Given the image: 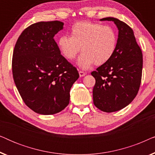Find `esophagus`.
Returning a JSON list of instances; mask_svg holds the SVG:
<instances>
[{
	"label": "esophagus",
	"mask_w": 155,
	"mask_h": 155,
	"mask_svg": "<svg viewBox=\"0 0 155 155\" xmlns=\"http://www.w3.org/2000/svg\"><path fill=\"white\" fill-rule=\"evenodd\" d=\"M79 75L80 77H84V76L86 75V73L83 71H79Z\"/></svg>",
	"instance_id": "1"
}]
</instances>
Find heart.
Masks as SVG:
<instances>
[{
  "instance_id": "b5f03b06",
  "label": "heart",
  "mask_w": 155,
  "mask_h": 155,
  "mask_svg": "<svg viewBox=\"0 0 155 155\" xmlns=\"http://www.w3.org/2000/svg\"><path fill=\"white\" fill-rule=\"evenodd\" d=\"M118 37L110 26L91 22H80L73 25L71 37L61 36L57 45L61 54L68 60H73L80 52L77 65L82 70L90 69L94 63L102 65L114 56Z\"/></svg>"
}]
</instances>
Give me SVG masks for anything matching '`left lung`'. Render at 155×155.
<instances>
[{
  "mask_svg": "<svg viewBox=\"0 0 155 155\" xmlns=\"http://www.w3.org/2000/svg\"><path fill=\"white\" fill-rule=\"evenodd\" d=\"M100 21H112L118 30L114 56L91 73L96 80L94 104L101 111L110 113L124 109L136 97L141 82L143 54L128 25L111 17Z\"/></svg>",
  "mask_w": 155,
  "mask_h": 155,
  "instance_id": "obj_1",
  "label": "left lung"
}]
</instances>
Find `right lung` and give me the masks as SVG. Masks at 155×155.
<instances>
[{
	"mask_svg": "<svg viewBox=\"0 0 155 155\" xmlns=\"http://www.w3.org/2000/svg\"><path fill=\"white\" fill-rule=\"evenodd\" d=\"M63 25L60 21L31 25L22 31L14 48L16 87L25 104L43 115L57 114L68 105L70 90L79 78L54 39Z\"/></svg>",
	"mask_w": 155,
	"mask_h": 155,
	"instance_id": "obj_1",
	"label": "right lung"
}]
</instances>
